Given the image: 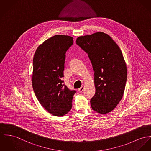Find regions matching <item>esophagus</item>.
Listing matches in <instances>:
<instances>
[{"mask_svg":"<svg viewBox=\"0 0 151 151\" xmlns=\"http://www.w3.org/2000/svg\"><path fill=\"white\" fill-rule=\"evenodd\" d=\"M84 89V87L83 86H81V87L80 88H79L78 89V91L79 92V93H81L83 91V90Z\"/></svg>","mask_w":151,"mask_h":151,"instance_id":"esophagus-1","label":"esophagus"}]
</instances>
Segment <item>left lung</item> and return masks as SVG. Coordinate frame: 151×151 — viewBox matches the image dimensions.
<instances>
[{"instance_id": "obj_1", "label": "left lung", "mask_w": 151, "mask_h": 151, "mask_svg": "<svg viewBox=\"0 0 151 151\" xmlns=\"http://www.w3.org/2000/svg\"><path fill=\"white\" fill-rule=\"evenodd\" d=\"M76 44L88 54L94 70L95 93L93 110L101 114L111 111L121 100L127 80V65L115 41L99 32L79 37Z\"/></svg>"}]
</instances>
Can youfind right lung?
<instances>
[{
    "instance_id": "add662e5",
    "label": "right lung",
    "mask_w": 151,
    "mask_h": 151,
    "mask_svg": "<svg viewBox=\"0 0 151 151\" xmlns=\"http://www.w3.org/2000/svg\"><path fill=\"white\" fill-rule=\"evenodd\" d=\"M73 44L68 35H56L37 49L33 58L32 86L39 102L49 113L64 116L70 110L75 90L63 83L66 52Z\"/></svg>"
}]
</instances>
